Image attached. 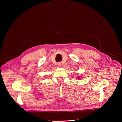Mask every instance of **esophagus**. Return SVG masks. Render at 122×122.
Instances as JSON below:
<instances>
[{
  "label": "esophagus",
  "instance_id": "1",
  "mask_svg": "<svg viewBox=\"0 0 122 122\" xmlns=\"http://www.w3.org/2000/svg\"><path fill=\"white\" fill-rule=\"evenodd\" d=\"M57 65L58 66H59V67H60V66H61V64L60 63V62H58V63L57 64Z\"/></svg>",
  "mask_w": 122,
  "mask_h": 122
}]
</instances>
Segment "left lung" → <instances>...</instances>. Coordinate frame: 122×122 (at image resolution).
I'll list each match as a JSON object with an SVG mask.
<instances>
[{
  "label": "left lung",
  "mask_w": 122,
  "mask_h": 122,
  "mask_svg": "<svg viewBox=\"0 0 122 122\" xmlns=\"http://www.w3.org/2000/svg\"><path fill=\"white\" fill-rule=\"evenodd\" d=\"M78 78H79V77H78Z\"/></svg>",
  "instance_id": "8db88e82"
}]
</instances>
